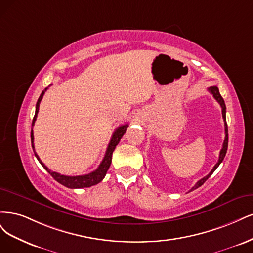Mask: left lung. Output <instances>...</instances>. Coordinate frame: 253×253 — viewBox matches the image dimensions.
<instances>
[{
  "instance_id": "8db88e82",
  "label": "left lung",
  "mask_w": 253,
  "mask_h": 253,
  "mask_svg": "<svg viewBox=\"0 0 253 253\" xmlns=\"http://www.w3.org/2000/svg\"><path fill=\"white\" fill-rule=\"evenodd\" d=\"M208 90H209V92H210L211 94L213 95L214 99L218 102V104L221 105V107H222V115H223L224 123H225V140H224V143H223V147H222L221 151H219L218 161H217V163L215 164V166L212 168V170L210 171L209 174H207L206 176H204L203 178H201V180H200L197 184H195V185L192 187V188L190 189V191H192V190H194V189L199 188V187H201L204 183H205V182L208 180V178L210 177V175L214 172L215 169H216V168L219 166V164H221V163L223 162V160H224V158H225V156H226L227 148H228V127H227V122H226V105H225V102H224V100H223L222 95L219 94L218 88H217L216 86H211V87H209V88H208Z\"/></svg>"
}]
</instances>
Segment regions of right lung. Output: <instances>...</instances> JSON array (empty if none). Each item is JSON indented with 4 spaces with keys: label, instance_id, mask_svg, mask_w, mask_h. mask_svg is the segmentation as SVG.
Wrapping results in <instances>:
<instances>
[{
    "label": "right lung",
    "instance_id": "right-lung-1",
    "mask_svg": "<svg viewBox=\"0 0 253 253\" xmlns=\"http://www.w3.org/2000/svg\"><path fill=\"white\" fill-rule=\"evenodd\" d=\"M47 90V88H45V90L42 91L41 93L39 100L37 102L36 105V113H35V117L34 120H32V126L35 125V122L37 120L38 117V112H39V107H40V103L43 99V95L45 94V91ZM128 128V125H122L120 126L115 132H113L112 136H111V140L108 144V147L107 150H106L105 153V157L103 159V161L101 162L100 166L97 167L94 171L92 172L88 173V174H84V175H76V176H69V175H64L58 172H54V171L50 170L47 166H45L44 163L40 160L39 156L37 154V152L35 151V145H34V131H32L31 129V146H32V149H34L35 152V156L37 157L38 161L41 163V165H42L48 173H49L56 182H59L60 184L64 185L65 187H68V188L71 189H75V188H85V187H91L93 185L99 184L103 178L105 177L106 173H107V170L110 167L111 164V159H112V152L115 151L116 149V146L119 144V142L121 141L122 136L124 135V133L126 132V129Z\"/></svg>",
    "mask_w": 253,
    "mask_h": 253
}]
</instances>
